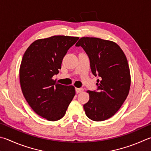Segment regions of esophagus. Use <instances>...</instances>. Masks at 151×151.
Returning a JSON list of instances; mask_svg holds the SVG:
<instances>
[{
	"instance_id": "obj_1",
	"label": "esophagus",
	"mask_w": 151,
	"mask_h": 151,
	"mask_svg": "<svg viewBox=\"0 0 151 151\" xmlns=\"http://www.w3.org/2000/svg\"><path fill=\"white\" fill-rule=\"evenodd\" d=\"M75 90H76V93H81L83 91V88H75Z\"/></svg>"
}]
</instances>
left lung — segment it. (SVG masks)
<instances>
[{
  "instance_id": "obj_1",
  "label": "left lung",
  "mask_w": 151,
  "mask_h": 151,
  "mask_svg": "<svg viewBox=\"0 0 151 151\" xmlns=\"http://www.w3.org/2000/svg\"><path fill=\"white\" fill-rule=\"evenodd\" d=\"M88 56L93 75L98 76L97 91L87 90L88 102L84 104L86 116L102 122L114 116L127 98L131 85L127 58L116 43L97 37H82L76 44Z\"/></svg>"
}]
</instances>
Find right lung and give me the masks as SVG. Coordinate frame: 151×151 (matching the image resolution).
<instances>
[{
    "label": "right lung",
    "instance_id": "obj_1",
    "mask_svg": "<svg viewBox=\"0 0 151 151\" xmlns=\"http://www.w3.org/2000/svg\"><path fill=\"white\" fill-rule=\"evenodd\" d=\"M78 37L54 35L35 41L24 54L20 68L23 95L37 115L54 122L63 117L75 95L73 86L56 83L62 61Z\"/></svg>",
    "mask_w": 151,
    "mask_h": 151
}]
</instances>
